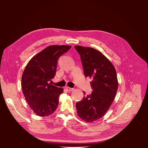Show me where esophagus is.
I'll use <instances>...</instances> for the list:
<instances>
[{
  "label": "esophagus",
  "instance_id": "esophagus-1",
  "mask_svg": "<svg viewBox=\"0 0 148 148\" xmlns=\"http://www.w3.org/2000/svg\"><path fill=\"white\" fill-rule=\"evenodd\" d=\"M65 89H66V91L69 92H71L72 91V90H73V88H71V87H65Z\"/></svg>",
  "mask_w": 148,
  "mask_h": 148
}]
</instances>
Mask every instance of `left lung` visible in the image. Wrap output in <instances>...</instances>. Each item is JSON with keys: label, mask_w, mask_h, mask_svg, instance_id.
Returning <instances> with one entry per match:
<instances>
[{"label": "left lung", "mask_w": 148, "mask_h": 148, "mask_svg": "<svg viewBox=\"0 0 148 148\" xmlns=\"http://www.w3.org/2000/svg\"><path fill=\"white\" fill-rule=\"evenodd\" d=\"M74 47L80 56L85 77L92 78L90 82L91 94L76 102L77 113L84 121L92 122L103 116L114 101L118 88L116 71L98 50L79 46Z\"/></svg>", "instance_id": "1"}]
</instances>
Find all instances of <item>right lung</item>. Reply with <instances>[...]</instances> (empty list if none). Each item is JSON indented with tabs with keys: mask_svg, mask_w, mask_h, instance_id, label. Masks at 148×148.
<instances>
[{
	"mask_svg": "<svg viewBox=\"0 0 148 148\" xmlns=\"http://www.w3.org/2000/svg\"><path fill=\"white\" fill-rule=\"evenodd\" d=\"M71 48L70 46H50L30 60L22 75L21 87L29 106L39 116L56 111L63 89L49 84L56 76L57 61Z\"/></svg>",
	"mask_w": 148,
	"mask_h": 148,
	"instance_id": "add662e5",
	"label": "right lung"
}]
</instances>
